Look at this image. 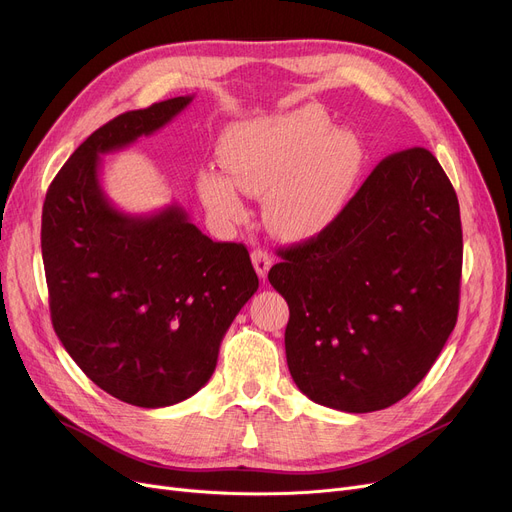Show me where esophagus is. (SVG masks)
Listing matches in <instances>:
<instances>
[{"label": "esophagus", "mask_w": 512, "mask_h": 512, "mask_svg": "<svg viewBox=\"0 0 512 512\" xmlns=\"http://www.w3.org/2000/svg\"><path fill=\"white\" fill-rule=\"evenodd\" d=\"M251 261H253V267H255L257 276H259L261 280H265V278H267V272H270V267H272V263H274L272 255L267 253V251H263V249H255V251L251 253Z\"/></svg>", "instance_id": "esophagus-1"}]
</instances>
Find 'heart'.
I'll list each match as a JSON object with an SVG mask.
<instances>
[{
    "instance_id": "obj_1",
    "label": "heart",
    "mask_w": 512,
    "mask_h": 512,
    "mask_svg": "<svg viewBox=\"0 0 512 512\" xmlns=\"http://www.w3.org/2000/svg\"><path fill=\"white\" fill-rule=\"evenodd\" d=\"M220 155L232 180L218 170L199 176L203 203L222 222L247 218L236 186L265 199V218L280 236L309 238L328 228L351 197L365 164V147L351 128H332L319 107L234 124Z\"/></svg>"
}]
</instances>
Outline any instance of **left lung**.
I'll return each instance as SVG.
<instances>
[{
    "instance_id": "obj_1",
    "label": "left lung",
    "mask_w": 512,
    "mask_h": 512,
    "mask_svg": "<svg viewBox=\"0 0 512 512\" xmlns=\"http://www.w3.org/2000/svg\"><path fill=\"white\" fill-rule=\"evenodd\" d=\"M267 280L290 309L294 384L317 405L371 413L432 369L459 315V199L423 147L382 159L338 218L280 251Z\"/></svg>"
}]
</instances>
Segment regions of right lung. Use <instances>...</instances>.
Returning <instances> with one entry per match:
<instances>
[{"label":"right lung","instance_id":"add662e5","mask_svg":"<svg viewBox=\"0 0 512 512\" xmlns=\"http://www.w3.org/2000/svg\"><path fill=\"white\" fill-rule=\"evenodd\" d=\"M191 101H159L97 128L43 203L53 330L93 384L143 409L176 405L209 382L230 324L259 288L245 245L213 242L180 205L132 215L103 193L101 155L149 137Z\"/></svg>","mask_w":512,"mask_h":512}]
</instances>
